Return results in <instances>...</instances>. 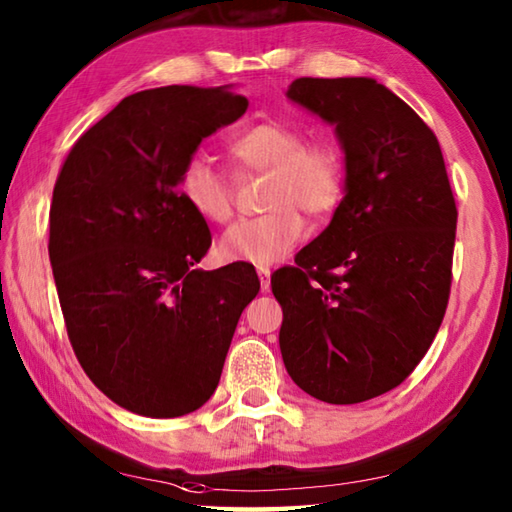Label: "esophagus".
Listing matches in <instances>:
<instances>
[{"instance_id":"34e87169","label":"esophagus","mask_w":512,"mask_h":512,"mask_svg":"<svg viewBox=\"0 0 512 512\" xmlns=\"http://www.w3.org/2000/svg\"><path fill=\"white\" fill-rule=\"evenodd\" d=\"M257 277H259V284H262V291H268V288H271V268L257 266Z\"/></svg>"}]
</instances>
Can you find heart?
I'll list each match as a JSON object with an SVG mask.
<instances>
[{
	"label": "heart",
	"instance_id": "b5f03b06",
	"mask_svg": "<svg viewBox=\"0 0 512 512\" xmlns=\"http://www.w3.org/2000/svg\"><path fill=\"white\" fill-rule=\"evenodd\" d=\"M237 174L268 172L264 206L259 217L239 219L219 239V253L228 262L273 264L291 253L304 237L302 212L329 217L345 199L347 163L340 145L329 136L306 141L300 127L264 120L235 134L226 145ZM179 185L190 206L208 221H228L235 208L237 185L206 156H192L183 165Z\"/></svg>",
	"mask_w": 512,
	"mask_h": 512
}]
</instances>
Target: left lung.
<instances>
[{"mask_svg": "<svg viewBox=\"0 0 512 512\" xmlns=\"http://www.w3.org/2000/svg\"><path fill=\"white\" fill-rule=\"evenodd\" d=\"M288 98L336 125L347 192L331 224L271 277L288 376L353 405L412 374L452 286L457 203L439 141L371 78H297Z\"/></svg>", "mask_w": 512, "mask_h": 512, "instance_id": "obj_1", "label": "left lung"}]
</instances>
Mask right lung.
<instances>
[{
	"label": "right lung",
	"mask_w": 512,
	"mask_h": 512,
	"mask_svg": "<svg viewBox=\"0 0 512 512\" xmlns=\"http://www.w3.org/2000/svg\"><path fill=\"white\" fill-rule=\"evenodd\" d=\"M246 107L226 87L138 91L73 143L55 181L49 259L69 342L91 383L134 414L199 410L259 293L253 264L192 268L212 237L179 188L203 138Z\"/></svg>",
	"instance_id": "right-lung-1"
}]
</instances>
